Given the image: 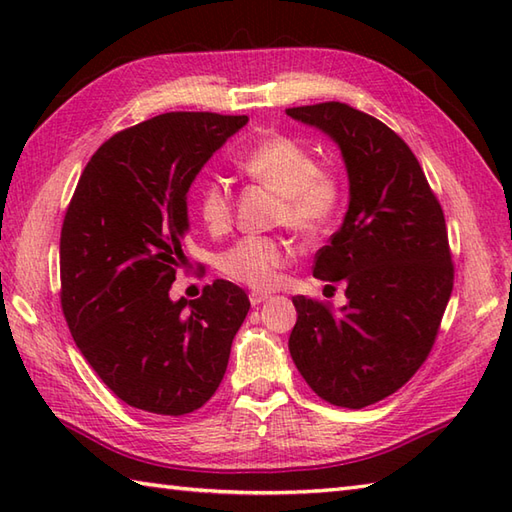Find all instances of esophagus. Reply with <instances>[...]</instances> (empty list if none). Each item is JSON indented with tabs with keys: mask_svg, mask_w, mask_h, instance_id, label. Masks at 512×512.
Wrapping results in <instances>:
<instances>
[{
	"mask_svg": "<svg viewBox=\"0 0 512 512\" xmlns=\"http://www.w3.org/2000/svg\"><path fill=\"white\" fill-rule=\"evenodd\" d=\"M248 299H250V303H253V306H259V303L268 301V295H266V292H250Z\"/></svg>",
	"mask_w": 512,
	"mask_h": 512,
	"instance_id": "1",
	"label": "esophagus"
}]
</instances>
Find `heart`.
I'll list each match as a JSON object with an SVG mask.
<instances>
[{
	"label": "heart",
	"instance_id": "obj_1",
	"mask_svg": "<svg viewBox=\"0 0 512 512\" xmlns=\"http://www.w3.org/2000/svg\"><path fill=\"white\" fill-rule=\"evenodd\" d=\"M250 180L262 182L281 198L277 220L301 235H321L332 226L343 202V184L332 171L317 167L312 151L290 136H268L237 160ZM198 213L211 233L231 224V193L220 180H206L198 189ZM292 259L288 242L279 237L248 235L220 259L224 275L239 284L268 290L277 284L281 268Z\"/></svg>",
	"mask_w": 512,
	"mask_h": 512
}]
</instances>
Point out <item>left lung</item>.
Instances as JSON below:
<instances>
[{"label": "left lung", "mask_w": 512, "mask_h": 512, "mask_svg": "<svg viewBox=\"0 0 512 512\" xmlns=\"http://www.w3.org/2000/svg\"><path fill=\"white\" fill-rule=\"evenodd\" d=\"M339 147L350 200L314 277L345 286L332 312L295 297L288 350L312 391L336 407L387 398L418 372L436 341L453 290L447 226L405 140L345 103L286 110Z\"/></svg>", "instance_id": "1"}]
</instances>
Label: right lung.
Masks as SVG:
<instances>
[{
  "mask_svg": "<svg viewBox=\"0 0 512 512\" xmlns=\"http://www.w3.org/2000/svg\"><path fill=\"white\" fill-rule=\"evenodd\" d=\"M248 116L171 112L118 132L76 184L61 228V306L85 361L129 407L200 409L220 387L248 314L246 292L217 279L173 301L184 264L187 193Z\"/></svg>",
  "mask_w": 512,
  "mask_h": 512,
  "instance_id": "right-lung-1",
  "label": "right lung"
}]
</instances>
